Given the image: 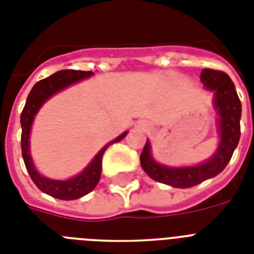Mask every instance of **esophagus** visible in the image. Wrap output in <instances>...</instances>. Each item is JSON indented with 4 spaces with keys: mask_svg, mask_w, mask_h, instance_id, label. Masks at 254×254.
I'll list each match as a JSON object with an SVG mask.
<instances>
[{
    "mask_svg": "<svg viewBox=\"0 0 254 254\" xmlns=\"http://www.w3.org/2000/svg\"><path fill=\"white\" fill-rule=\"evenodd\" d=\"M137 127H138V129H139V130H142V131L150 130V127H148V124H146V123L137 124Z\"/></svg>",
    "mask_w": 254,
    "mask_h": 254,
    "instance_id": "34e87169",
    "label": "esophagus"
}]
</instances>
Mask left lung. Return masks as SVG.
Returning a JSON list of instances; mask_svg holds the SVG:
<instances>
[{
    "instance_id": "obj_1",
    "label": "left lung",
    "mask_w": 254,
    "mask_h": 254,
    "mask_svg": "<svg viewBox=\"0 0 254 254\" xmlns=\"http://www.w3.org/2000/svg\"><path fill=\"white\" fill-rule=\"evenodd\" d=\"M201 82L206 90L214 92V109L218 113L219 145L206 162L189 167H170L160 164L151 154L150 141H146L141 154V166L152 180L174 188H191L219 175L226 168L240 139L241 103L234 82L227 74L213 69H203Z\"/></svg>"
}]
</instances>
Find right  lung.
<instances>
[{
  "label": "right lung",
  "instance_id": "add662e5",
  "mask_svg": "<svg viewBox=\"0 0 254 254\" xmlns=\"http://www.w3.org/2000/svg\"><path fill=\"white\" fill-rule=\"evenodd\" d=\"M92 74H94L92 71H80V70H60L57 73L52 74L51 77L39 80L27 96L26 106L20 115V127H22L20 146H22V156H23L28 175L41 191H44L48 195H52L55 198L70 201V199L80 198L94 190V188L98 185L100 175H102L103 154L106 152L109 145L120 142L127 134V131H124L121 135L107 143L94 156V159L88 163L87 167L82 172H79L77 176L71 177V179H67V180L48 179V177L39 174L38 170L35 168L34 160H32L30 152V133L31 127L35 120V116L38 115L39 109L55 94L63 91L64 88L69 87L79 80L91 77Z\"/></svg>",
  "mask_w": 254,
  "mask_h": 254
}]
</instances>
